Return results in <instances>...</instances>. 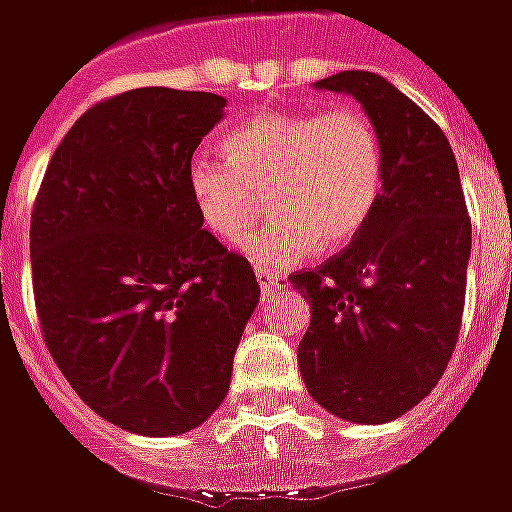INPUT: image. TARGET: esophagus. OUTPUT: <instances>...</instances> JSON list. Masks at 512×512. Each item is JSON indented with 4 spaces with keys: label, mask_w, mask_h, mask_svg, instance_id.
Masks as SVG:
<instances>
[{
    "label": "esophagus",
    "mask_w": 512,
    "mask_h": 512,
    "mask_svg": "<svg viewBox=\"0 0 512 512\" xmlns=\"http://www.w3.org/2000/svg\"><path fill=\"white\" fill-rule=\"evenodd\" d=\"M255 277H257V285H260V293H263V299H266L268 293H274V290L282 288V277L274 274V271H268V268H255Z\"/></svg>",
    "instance_id": "esophagus-1"
}]
</instances>
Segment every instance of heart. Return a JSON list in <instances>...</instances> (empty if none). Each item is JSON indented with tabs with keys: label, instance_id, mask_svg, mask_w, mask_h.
I'll use <instances>...</instances> for the list:
<instances>
[{
	"label": "heart",
	"instance_id": "obj_1",
	"mask_svg": "<svg viewBox=\"0 0 512 512\" xmlns=\"http://www.w3.org/2000/svg\"><path fill=\"white\" fill-rule=\"evenodd\" d=\"M224 153H200L186 167V189L200 222L219 238H238L263 211L271 216L241 249L279 268L321 249L351 244L376 208L384 153L359 109L260 112L224 136Z\"/></svg>",
	"mask_w": 512,
	"mask_h": 512
}]
</instances>
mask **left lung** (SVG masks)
Here are the masks:
<instances>
[{
  "label": "left lung",
  "mask_w": 512,
  "mask_h": 512,
  "mask_svg": "<svg viewBox=\"0 0 512 512\" xmlns=\"http://www.w3.org/2000/svg\"><path fill=\"white\" fill-rule=\"evenodd\" d=\"M312 87L362 104L384 183L362 233L321 268L290 277L312 307L299 370L329 414L381 425L444 376L461 329L472 222L447 136L395 84L343 71Z\"/></svg>",
  "instance_id": "1"
}]
</instances>
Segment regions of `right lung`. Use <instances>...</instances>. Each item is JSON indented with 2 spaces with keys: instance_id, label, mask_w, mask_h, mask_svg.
Wrapping results in <instances>:
<instances>
[{
  "instance_id": "add662e5",
  "label": "right lung",
  "mask_w": 512,
  "mask_h": 512,
  "mask_svg": "<svg viewBox=\"0 0 512 512\" xmlns=\"http://www.w3.org/2000/svg\"><path fill=\"white\" fill-rule=\"evenodd\" d=\"M227 98L139 87L84 112L54 150L29 227L54 362L95 414L180 436L222 406L260 299L249 260L202 222L186 167Z\"/></svg>"
}]
</instances>
